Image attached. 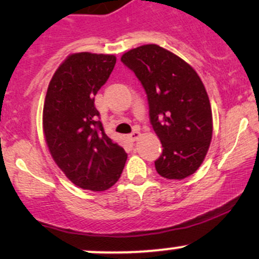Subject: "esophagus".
Wrapping results in <instances>:
<instances>
[{
	"instance_id": "1",
	"label": "esophagus",
	"mask_w": 259,
	"mask_h": 259,
	"mask_svg": "<svg viewBox=\"0 0 259 259\" xmlns=\"http://www.w3.org/2000/svg\"><path fill=\"white\" fill-rule=\"evenodd\" d=\"M140 135H141V133L139 132V129H134V132L127 135V139H129L132 142H134L140 138Z\"/></svg>"
}]
</instances>
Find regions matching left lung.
<instances>
[{
	"label": "left lung",
	"instance_id": "left-lung-1",
	"mask_svg": "<svg viewBox=\"0 0 259 259\" xmlns=\"http://www.w3.org/2000/svg\"><path fill=\"white\" fill-rule=\"evenodd\" d=\"M147 94L150 118L163 152L154 162L160 177L183 180L200 168L209 148L213 118L196 70L158 45H142L121 56Z\"/></svg>",
	"mask_w": 259,
	"mask_h": 259
}]
</instances>
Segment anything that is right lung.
<instances>
[{
    "label": "right lung",
    "instance_id": "right-lung-1",
    "mask_svg": "<svg viewBox=\"0 0 259 259\" xmlns=\"http://www.w3.org/2000/svg\"><path fill=\"white\" fill-rule=\"evenodd\" d=\"M117 57L72 53L53 74L42 111L47 147L74 185L105 191L117 183L127 154L106 135L95 107V95L111 75Z\"/></svg>",
    "mask_w": 259,
    "mask_h": 259
}]
</instances>
